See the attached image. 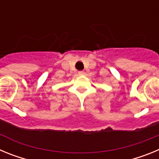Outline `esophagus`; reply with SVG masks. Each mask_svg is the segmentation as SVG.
<instances>
[{
    "mask_svg": "<svg viewBox=\"0 0 159 159\" xmlns=\"http://www.w3.org/2000/svg\"><path fill=\"white\" fill-rule=\"evenodd\" d=\"M78 73H79V75H84V73L85 72H84V71H80Z\"/></svg>",
    "mask_w": 159,
    "mask_h": 159,
    "instance_id": "obj_1",
    "label": "esophagus"
}]
</instances>
